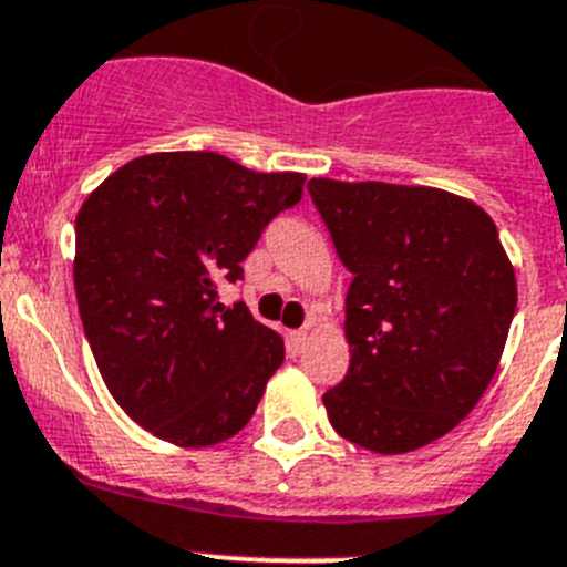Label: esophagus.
Returning <instances> with one entry per match:
<instances>
[{"label": "esophagus", "instance_id": "34e87169", "mask_svg": "<svg viewBox=\"0 0 567 567\" xmlns=\"http://www.w3.org/2000/svg\"><path fill=\"white\" fill-rule=\"evenodd\" d=\"M305 341H308V330H293V333L288 336V344H290V353H302Z\"/></svg>", "mask_w": 567, "mask_h": 567}]
</instances>
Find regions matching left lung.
Wrapping results in <instances>:
<instances>
[{
  "mask_svg": "<svg viewBox=\"0 0 567 567\" xmlns=\"http://www.w3.org/2000/svg\"><path fill=\"white\" fill-rule=\"evenodd\" d=\"M308 192L353 274L330 423L379 455L426 446L474 410L506 347L517 282L497 226L430 186L313 177Z\"/></svg>",
  "mask_w": 567,
  "mask_h": 567,
  "instance_id": "8db88e82",
  "label": "left lung"
}]
</instances>
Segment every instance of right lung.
Segmentation results:
<instances>
[{
	"label": "right lung",
	"mask_w": 567,
	"mask_h": 567,
	"mask_svg": "<svg viewBox=\"0 0 567 567\" xmlns=\"http://www.w3.org/2000/svg\"><path fill=\"white\" fill-rule=\"evenodd\" d=\"M305 175L251 172L217 152H157L121 166L75 217V296L106 390L175 446L237 435L285 359L246 302L243 279L265 226L302 200Z\"/></svg>",
	"instance_id": "1"
}]
</instances>
